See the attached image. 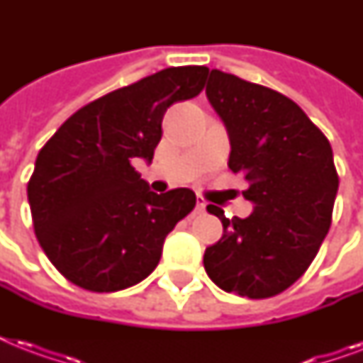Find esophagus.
Here are the masks:
<instances>
[{
    "mask_svg": "<svg viewBox=\"0 0 363 363\" xmlns=\"http://www.w3.org/2000/svg\"><path fill=\"white\" fill-rule=\"evenodd\" d=\"M196 209L199 211V213H203L205 211V207H207V201H205V198H201V196H198V198H196Z\"/></svg>",
    "mask_w": 363,
    "mask_h": 363,
    "instance_id": "34e87169",
    "label": "esophagus"
}]
</instances>
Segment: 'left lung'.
I'll list each match as a JSON object with an SVG mask.
<instances>
[{
    "label": "left lung",
    "mask_w": 363,
    "mask_h": 363,
    "mask_svg": "<svg viewBox=\"0 0 363 363\" xmlns=\"http://www.w3.org/2000/svg\"><path fill=\"white\" fill-rule=\"evenodd\" d=\"M205 94L230 135L228 165L245 177L242 196L254 203L232 220L207 205L224 233L205 248V271L224 292L271 298L303 275L332 226V147L298 104L271 88L213 69Z\"/></svg>",
    "instance_id": "8db88e82"
}]
</instances>
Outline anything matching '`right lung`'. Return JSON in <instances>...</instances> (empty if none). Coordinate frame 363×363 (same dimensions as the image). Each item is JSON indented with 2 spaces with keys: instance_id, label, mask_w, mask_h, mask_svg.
<instances>
[{
  "instance_id": "right-lung-1",
  "label": "right lung",
  "mask_w": 363,
  "mask_h": 363,
  "mask_svg": "<svg viewBox=\"0 0 363 363\" xmlns=\"http://www.w3.org/2000/svg\"><path fill=\"white\" fill-rule=\"evenodd\" d=\"M207 75L203 65L167 67L105 94L39 150L28 182L33 230L67 281L116 292L156 269L167 233L196 207V194H154L133 162H152L167 107L196 98Z\"/></svg>"
}]
</instances>
